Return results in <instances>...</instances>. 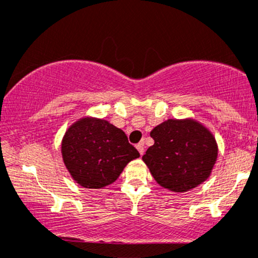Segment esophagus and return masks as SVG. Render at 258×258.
Segmentation results:
<instances>
[{
    "mask_svg": "<svg viewBox=\"0 0 258 258\" xmlns=\"http://www.w3.org/2000/svg\"><path fill=\"white\" fill-rule=\"evenodd\" d=\"M136 148H137V149H138L139 154H141V155H143V154H144V143H143V142L138 143L137 146H136Z\"/></svg>",
    "mask_w": 258,
    "mask_h": 258,
    "instance_id": "esophagus-1",
    "label": "esophagus"
}]
</instances>
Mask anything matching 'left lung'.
<instances>
[{"label": "left lung", "instance_id": "8db88e82", "mask_svg": "<svg viewBox=\"0 0 258 258\" xmlns=\"http://www.w3.org/2000/svg\"><path fill=\"white\" fill-rule=\"evenodd\" d=\"M154 144L143 161L160 185L176 193L190 190L209 178L218 155L209 128L194 119H168L153 128Z\"/></svg>", "mask_w": 258, "mask_h": 258}]
</instances>
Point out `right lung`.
<instances>
[{"label":"right lung","instance_id":"add662e5","mask_svg":"<svg viewBox=\"0 0 258 258\" xmlns=\"http://www.w3.org/2000/svg\"><path fill=\"white\" fill-rule=\"evenodd\" d=\"M61 156L73 179L84 188L100 189L119 178L130 161L139 158L122 130L109 121L82 117L65 132Z\"/></svg>","mask_w":258,"mask_h":258}]
</instances>
